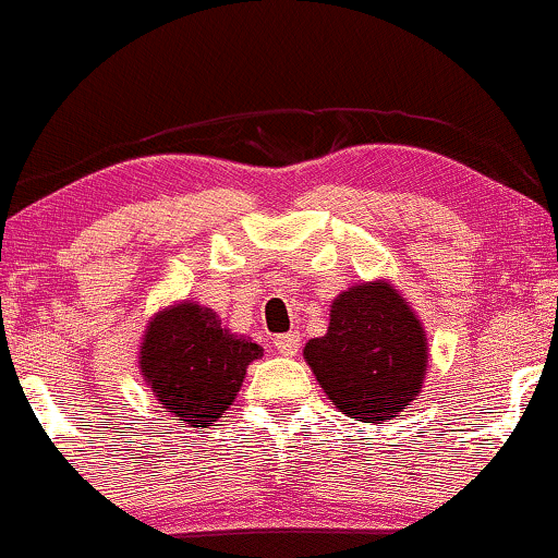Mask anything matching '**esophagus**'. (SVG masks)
<instances>
[{"mask_svg": "<svg viewBox=\"0 0 558 558\" xmlns=\"http://www.w3.org/2000/svg\"><path fill=\"white\" fill-rule=\"evenodd\" d=\"M301 348V335L299 331H286V335H278L275 337V350L280 352V355H295Z\"/></svg>", "mask_w": 558, "mask_h": 558, "instance_id": "1", "label": "esophagus"}]
</instances>
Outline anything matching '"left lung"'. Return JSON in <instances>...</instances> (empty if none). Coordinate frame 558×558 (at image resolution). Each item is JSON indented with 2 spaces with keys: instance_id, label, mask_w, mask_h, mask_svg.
I'll return each mask as SVG.
<instances>
[{
  "instance_id": "8db88e82",
  "label": "left lung",
  "mask_w": 558,
  "mask_h": 558,
  "mask_svg": "<svg viewBox=\"0 0 558 558\" xmlns=\"http://www.w3.org/2000/svg\"><path fill=\"white\" fill-rule=\"evenodd\" d=\"M303 357L340 412L384 425L420 397L427 337L397 288L373 280L337 295L327 335L308 340Z\"/></svg>"
}]
</instances>
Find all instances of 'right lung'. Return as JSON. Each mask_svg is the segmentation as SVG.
Returning <instances> with one entry per match:
<instances>
[{"mask_svg":"<svg viewBox=\"0 0 558 558\" xmlns=\"http://www.w3.org/2000/svg\"><path fill=\"white\" fill-rule=\"evenodd\" d=\"M263 348L221 327L214 308L182 301L146 327L138 368L167 412L190 427H210L242 389L246 365Z\"/></svg>","mask_w":558,"mask_h":558,"instance_id":"obj_1","label":"right lung"}]
</instances>
